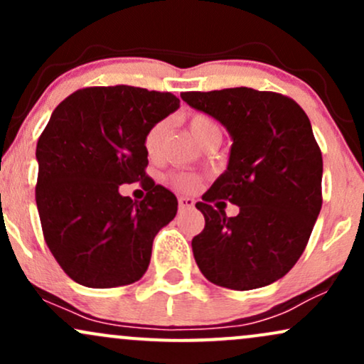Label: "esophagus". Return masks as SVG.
Listing matches in <instances>:
<instances>
[{"instance_id":"34e87169","label":"esophagus","mask_w":364,"mask_h":364,"mask_svg":"<svg viewBox=\"0 0 364 364\" xmlns=\"http://www.w3.org/2000/svg\"><path fill=\"white\" fill-rule=\"evenodd\" d=\"M195 207V200L190 196H179V210H188Z\"/></svg>"}]
</instances>
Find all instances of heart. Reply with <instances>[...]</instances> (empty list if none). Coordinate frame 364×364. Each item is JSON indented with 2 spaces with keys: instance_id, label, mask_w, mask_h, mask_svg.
I'll return each instance as SVG.
<instances>
[{
  "instance_id": "b5f03b06",
  "label": "heart",
  "mask_w": 364,
  "mask_h": 364,
  "mask_svg": "<svg viewBox=\"0 0 364 364\" xmlns=\"http://www.w3.org/2000/svg\"><path fill=\"white\" fill-rule=\"evenodd\" d=\"M188 127H190L191 135L195 136V140L198 141V144H203V141L210 139L212 135H223L220 124L217 123L212 116L205 114V112H193V114L188 116ZM168 119L157 121V123H154L152 127L147 129V133H145L144 136V149L145 154H147L150 159H157L161 156L162 144H164L166 135H168ZM171 181H173V185L179 188V190L186 191H193L195 188L200 185V178L188 173L174 174V176L171 178Z\"/></svg>"
}]
</instances>
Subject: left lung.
Segmentation results:
<instances>
[{"label":"left lung","instance_id":"1","mask_svg":"<svg viewBox=\"0 0 364 364\" xmlns=\"http://www.w3.org/2000/svg\"><path fill=\"white\" fill-rule=\"evenodd\" d=\"M181 99L232 136L228 169L195 205L205 217L191 241L196 265L220 287L269 286L299 260L321 208L323 161L310 119L287 95L248 87L183 92ZM219 199L240 214L217 211L211 203Z\"/></svg>","mask_w":364,"mask_h":364}]
</instances>
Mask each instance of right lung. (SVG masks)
<instances>
[{
    "mask_svg": "<svg viewBox=\"0 0 364 364\" xmlns=\"http://www.w3.org/2000/svg\"><path fill=\"white\" fill-rule=\"evenodd\" d=\"M178 107L171 92L114 85L73 92L53 111L37 141L36 202L46 245L75 282L106 289L147 272L178 200L145 173L144 136ZM136 181L140 203L119 193Z\"/></svg>",
    "mask_w": 364,
    "mask_h": 364,
    "instance_id": "1",
    "label": "right lung"
}]
</instances>
